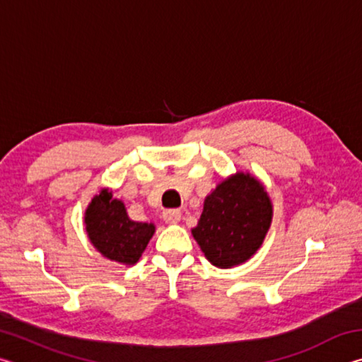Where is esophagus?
Instances as JSON below:
<instances>
[{
  "mask_svg": "<svg viewBox=\"0 0 362 362\" xmlns=\"http://www.w3.org/2000/svg\"><path fill=\"white\" fill-rule=\"evenodd\" d=\"M182 218V212L177 211V209H169V211H164L163 212V220L169 225H174V223H179Z\"/></svg>",
  "mask_w": 362,
  "mask_h": 362,
  "instance_id": "1",
  "label": "esophagus"
}]
</instances>
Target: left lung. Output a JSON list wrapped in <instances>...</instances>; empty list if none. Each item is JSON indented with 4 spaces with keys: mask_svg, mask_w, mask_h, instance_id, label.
<instances>
[{
    "mask_svg": "<svg viewBox=\"0 0 362 362\" xmlns=\"http://www.w3.org/2000/svg\"><path fill=\"white\" fill-rule=\"evenodd\" d=\"M272 220L273 203L265 185L240 170L206 196L192 235L214 267L233 268L246 263L262 247Z\"/></svg>",
    "mask_w": 362,
    "mask_h": 362,
    "instance_id": "obj_1",
    "label": "left lung"
}]
</instances>
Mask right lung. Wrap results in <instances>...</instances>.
Masks as SVG:
<instances>
[{
  "label": "right lung",
  "mask_w": 362,
  "mask_h": 362,
  "mask_svg": "<svg viewBox=\"0 0 362 362\" xmlns=\"http://www.w3.org/2000/svg\"><path fill=\"white\" fill-rule=\"evenodd\" d=\"M84 225L89 241L105 259L132 267L155 235V223L129 218L121 199L110 188H100L86 207Z\"/></svg>",
  "instance_id": "1"
}]
</instances>
